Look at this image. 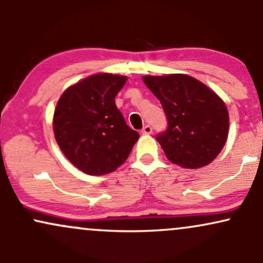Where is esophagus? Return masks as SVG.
I'll return each instance as SVG.
<instances>
[{
  "label": "esophagus",
  "mask_w": 263,
  "mask_h": 263,
  "mask_svg": "<svg viewBox=\"0 0 263 263\" xmlns=\"http://www.w3.org/2000/svg\"><path fill=\"white\" fill-rule=\"evenodd\" d=\"M142 134L143 135H151L152 134V127L149 125H146L143 128H142Z\"/></svg>",
  "instance_id": "obj_1"
}]
</instances>
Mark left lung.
<instances>
[{
  "label": "left lung",
  "instance_id": "obj_1",
  "mask_svg": "<svg viewBox=\"0 0 263 263\" xmlns=\"http://www.w3.org/2000/svg\"><path fill=\"white\" fill-rule=\"evenodd\" d=\"M161 101L168 128L157 135L174 164L197 170L209 164L225 146L229 112L225 102L205 84L185 74L142 78Z\"/></svg>",
  "mask_w": 263,
  "mask_h": 263
}]
</instances>
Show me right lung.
I'll return each mask as SVG.
<instances>
[{
  "label": "right lung",
  "mask_w": 263,
  "mask_h": 263,
  "mask_svg": "<svg viewBox=\"0 0 263 263\" xmlns=\"http://www.w3.org/2000/svg\"><path fill=\"white\" fill-rule=\"evenodd\" d=\"M123 75L99 73L69 86L53 117L57 143L78 170L90 176L116 171L137 142L115 98L126 84Z\"/></svg>",
  "instance_id": "1"
}]
</instances>
